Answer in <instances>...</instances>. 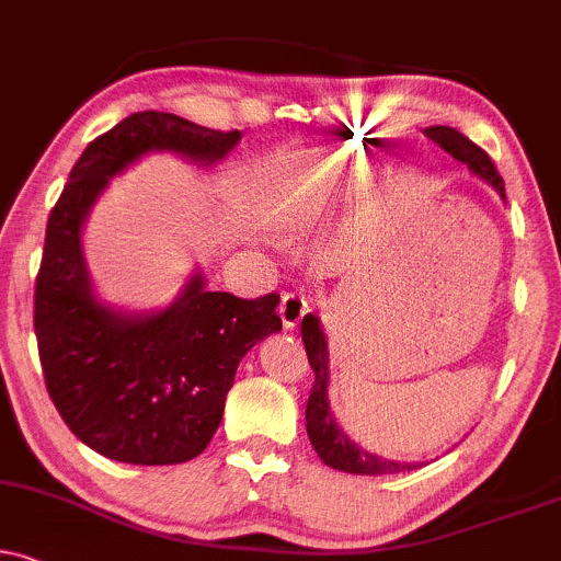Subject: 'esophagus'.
Masks as SVG:
<instances>
[{
    "label": "esophagus",
    "mask_w": 561,
    "mask_h": 561,
    "mask_svg": "<svg viewBox=\"0 0 561 561\" xmlns=\"http://www.w3.org/2000/svg\"><path fill=\"white\" fill-rule=\"evenodd\" d=\"M307 312H309V301L304 299L301 294H283L280 307H278L283 328L294 330L296 324H299L304 317H307Z\"/></svg>",
    "instance_id": "esophagus-1"
}]
</instances>
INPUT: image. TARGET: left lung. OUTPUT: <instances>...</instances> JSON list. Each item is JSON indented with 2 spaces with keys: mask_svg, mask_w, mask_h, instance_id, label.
<instances>
[{
  "mask_svg": "<svg viewBox=\"0 0 561 561\" xmlns=\"http://www.w3.org/2000/svg\"><path fill=\"white\" fill-rule=\"evenodd\" d=\"M424 135L428 140H434L442 150H447L455 161L466 163L476 176H481L483 182H489L500 192L504 199V182L496 171V165L483 148H479L473 140H468L466 135L458 129L445 127H426ZM301 341L307 348L309 366L314 369V387L309 392L307 403V434L312 442L314 453L320 455L324 466L335 468V471L345 473H362V476H382V473H400L411 471V462H396L387 458H377V455L366 453L364 447H358L356 442L348 439V434L335 424L333 413H330L328 403V382H330V369H328V341L320 328V320L314 314H307L301 320Z\"/></svg>",
  "mask_w": 561,
  "mask_h": 561,
  "instance_id": "obj_1",
  "label": "left lung"
}]
</instances>
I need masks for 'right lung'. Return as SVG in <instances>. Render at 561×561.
I'll use <instances>...</instances> for the list:
<instances>
[{"instance_id": "right-lung-1", "label": "right lung", "mask_w": 561, "mask_h": 561, "mask_svg": "<svg viewBox=\"0 0 561 561\" xmlns=\"http://www.w3.org/2000/svg\"><path fill=\"white\" fill-rule=\"evenodd\" d=\"M239 140V129L137 112L82 150L51 207L33 307L41 369L69 432L103 458L133 466L197 458L224 419L239 362L283 328L280 296L207 291L199 273L161 312L124 314L95 299L82 257V224L108 179L150 150L210 165Z\"/></svg>"}]
</instances>
